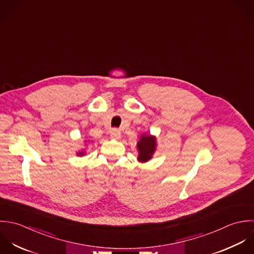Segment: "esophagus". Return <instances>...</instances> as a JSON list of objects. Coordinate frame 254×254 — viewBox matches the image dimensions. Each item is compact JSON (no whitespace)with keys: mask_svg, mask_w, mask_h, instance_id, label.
Masks as SVG:
<instances>
[{"mask_svg":"<svg viewBox=\"0 0 254 254\" xmlns=\"http://www.w3.org/2000/svg\"><path fill=\"white\" fill-rule=\"evenodd\" d=\"M111 137L114 139H120L121 138V131L118 128H113L110 133Z\"/></svg>","mask_w":254,"mask_h":254,"instance_id":"obj_1","label":"esophagus"}]
</instances>
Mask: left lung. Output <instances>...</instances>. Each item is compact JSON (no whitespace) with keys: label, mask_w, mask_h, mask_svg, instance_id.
<instances>
[{"label":"left lung","mask_w":254,"mask_h":254,"mask_svg":"<svg viewBox=\"0 0 254 254\" xmlns=\"http://www.w3.org/2000/svg\"><path fill=\"white\" fill-rule=\"evenodd\" d=\"M156 138L150 134H143L137 142L138 149V161L147 162L152 158L153 154L156 150Z\"/></svg>","instance_id":"obj_1"}]
</instances>
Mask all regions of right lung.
<instances>
[{"label":"right lung","mask_w":254,"mask_h":254,"mask_svg":"<svg viewBox=\"0 0 254 254\" xmlns=\"http://www.w3.org/2000/svg\"><path fill=\"white\" fill-rule=\"evenodd\" d=\"M77 155H79V156H83V155H84V152H82V151L80 152V151H79V152L77 153Z\"/></svg>","instance_id":"add662e5"}]
</instances>
